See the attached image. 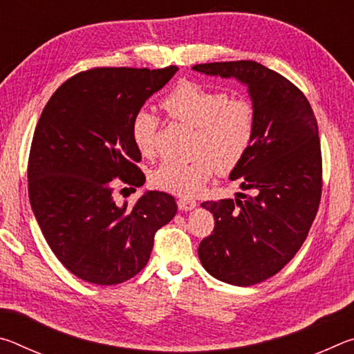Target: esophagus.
Wrapping results in <instances>:
<instances>
[{"label":"esophagus","mask_w":354,"mask_h":354,"mask_svg":"<svg viewBox=\"0 0 354 354\" xmlns=\"http://www.w3.org/2000/svg\"><path fill=\"white\" fill-rule=\"evenodd\" d=\"M196 206V201L192 200V198H179L178 200V207L181 209V211H190V209H194Z\"/></svg>","instance_id":"obj_1"}]
</instances>
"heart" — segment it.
Masks as SVG:
<instances>
[{
  "instance_id": "b5f03b06",
  "label": "heart",
  "mask_w": 354,
  "mask_h": 354,
  "mask_svg": "<svg viewBox=\"0 0 354 354\" xmlns=\"http://www.w3.org/2000/svg\"><path fill=\"white\" fill-rule=\"evenodd\" d=\"M167 115L194 127L190 159H170L156 167L151 183L158 189L179 195L200 192L215 171L230 173L247 156L254 139V106L245 98H230L198 81L178 82L162 100ZM159 120L153 112L140 109L131 120V139L143 158L158 151Z\"/></svg>"
}]
</instances>
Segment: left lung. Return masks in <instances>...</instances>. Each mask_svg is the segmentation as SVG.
<instances>
[{
    "instance_id": "8db88e82",
    "label": "left lung",
    "mask_w": 354,
    "mask_h": 354,
    "mask_svg": "<svg viewBox=\"0 0 354 354\" xmlns=\"http://www.w3.org/2000/svg\"><path fill=\"white\" fill-rule=\"evenodd\" d=\"M206 75L248 86L254 139L231 171L248 194L205 201L215 225L198 247L203 267L223 283L253 286L277 274L306 241L322 198V149L308 98L283 75L254 61L196 64Z\"/></svg>"
}]
</instances>
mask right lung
Instances as JSON below:
<instances>
[{
  "instance_id": "obj_1",
  "label": "right lung",
  "mask_w": 354,
  "mask_h": 354,
  "mask_svg": "<svg viewBox=\"0 0 354 354\" xmlns=\"http://www.w3.org/2000/svg\"><path fill=\"white\" fill-rule=\"evenodd\" d=\"M176 70L81 71L41 111L28 160L29 201L53 253L82 281L113 286L136 277L154 234L175 217L176 201L165 192H147L129 207L115 205L113 189L145 184L131 120Z\"/></svg>"
}]
</instances>
